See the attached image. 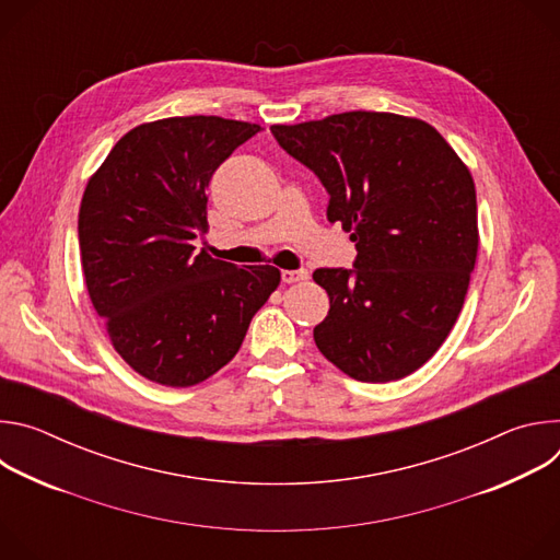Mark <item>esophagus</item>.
Wrapping results in <instances>:
<instances>
[{"label": "esophagus", "mask_w": 560, "mask_h": 560, "mask_svg": "<svg viewBox=\"0 0 560 560\" xmlns=\"http://www.w3.org/2000/svg\"><path fill=\"white\" fill-rule=\"evenodd\" d=\"M303 279H307L305 270H281V281L283 283H296V281H303Z\"/></svg>", "instance_id": "34e87169"}]
</instances>
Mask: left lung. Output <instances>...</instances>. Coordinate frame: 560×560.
Returning a JSON list of instances; mask_svg holds the SVG:
<instances>
[{"label": "left lung", "mask_w": 560, "mask_h": 560, "mask_svg": "<svg viewBox=\"0 0 560 560\" xmlns=\"http://www.w3.org/2000/svg\"><path fill=\"white\" fill-rule=\"evenodd\" d=\"M328 192V221L357 248L352 268H316L330 296L314 328L348 376L387 383L419 370L447 339L476 264V190L425 121L352 110L270 128Z\"/></svg>", "instance_id": "obj_1"}]
</instances>
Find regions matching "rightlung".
Returning a JSON list of instances; mask_svg holds the SVG:
<instances>
[{"label":"right lung","instance_id":"add662e5","mask_svg":"<svg viewBox=\"0 0 560 560\" xmlns=\"http://www.w3.org/2000/svg\"><path fill=\"white\" fill-rule=\"evenodd\" d=\"M257 124L171 117L126 132L79 208L91 301L115 350L141 376L188 387L221 370L279 285L272 266L238 268L195 250L206 188Z\"/></svg>","mask_w":560,"mask_h":560}]
</instances>
